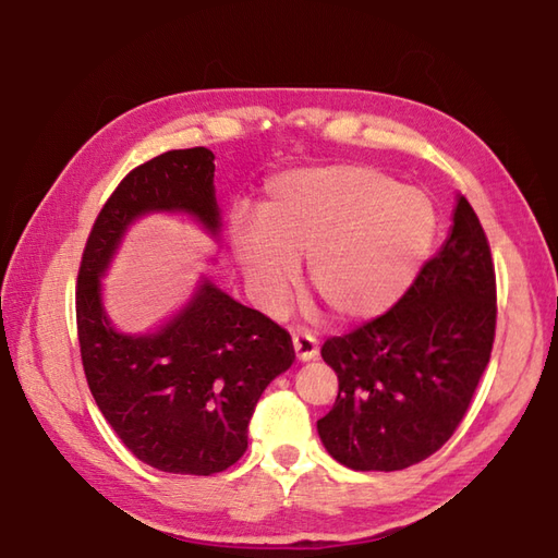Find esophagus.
<instances>
[{
  "mask_svg": "<svg viewBox=\"0 0 558 558\" xmlns=\"http://www.w3.org/2000/svg\"><path fill=\"white\" fill-rule=\"evenodd\" d=\"M292 348H294V357L300 362H312L318 357V342L314 336H294L292 340Z\"/></svg>",
  "mask_w": 558,
  "mask_h": 558,
  "instance_id": "obj_1",
  "label": "esophagus"
}]
</instances>
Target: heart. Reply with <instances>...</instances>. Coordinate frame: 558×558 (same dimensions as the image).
I'll return each instance as SVG.
<instances>
[{
    "instance_id": "1",
    "label": "heart",
    "mask_w": 558,
    "mask_h": 558,
    "mask_svg": "<svg viewBox=\"0 0 558 558\" xmlns=\"http://www.w3.org/2000/svg\"><path fill=\"white\" fill-rule=\"evenodd\" d=\"M436 236L432 201L362 165L288 170L266 182L258 220L236 210L230 246L256 298L286 304L306 280L338 322L388 312L417 278Z\"/></svg>"
}]
</instances>
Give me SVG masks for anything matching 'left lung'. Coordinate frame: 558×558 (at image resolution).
I'll return each instance as SVG.
<instances>
[{
	"instance_id": "8db88e82",
	"label": "left lung",
	"mask_w": 558,
	"mask_h": 558,
	"mask_svg": "<svg viewBox=\"0 0 558 558\" xmlns=\"http://www.w3.org/2000/svg\"><path fill=\"white\" fill-rule=\"evenodd\" d=\"M496 278L480 218L458 194L453 225L400 302L324 342L338 398L316 422L326 450L352 470H405L436 453L465 417L487 369Z\"/></svg>"
}]
</instances>
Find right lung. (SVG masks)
<instances>
[{"instance_id": "1", "label": "right lung", "mask_w": 558, "mask_h": 558, "mask_svg": "<svg viewBox=\"0 0 558 558\" xmlns=\"http://www.w3.org/2000/svg\"><path fill=\"white\" fill-rule=\"evenodd\" d=\"M213 160L208 148L168 150L129 172L93 225L78 270L76 326L90 393L122 444L172 475L234 465L260 393L294 362L286 328L206 276L148 333H124L105 310L102 278L138 218L186 216L220 242Z\"/></svg>"}]
</instances>
